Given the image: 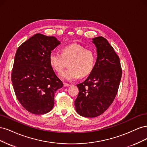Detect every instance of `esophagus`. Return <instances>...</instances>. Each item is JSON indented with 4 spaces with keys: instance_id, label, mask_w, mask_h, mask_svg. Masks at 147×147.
Here are the masks:
<instances>
[{
    "instance_id": "34e87169",
    "label": "esophagus",
    "mask_w": 147,
    "mask_h": 147,
    "mask_svg": "<svg viewBox=\"0 0 147 147\" xmlns=\"http://www.w3.org/2000/svg\"><path fill=\"white\" fill-rule=\"evenodd\" d=\"M70 86V84H69V83H64V87H68Z\"/></svg>"
}]
</instances>
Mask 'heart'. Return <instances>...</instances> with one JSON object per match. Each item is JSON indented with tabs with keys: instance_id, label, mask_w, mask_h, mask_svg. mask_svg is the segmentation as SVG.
Instances as JSON below:
<instances>
[{
	"instance_id": "heart-1",
	"label": "heart",
	"mask_w": 147,
	"mask_h": 147,
	"mask_svg": "<svg viewBox=\"0 0 147 147\" xmlns=\"http://www.w3.org/2000/svg\"><path fill=\"white\" fill-rule=\"evenodd\" d=\"M96 54L91 50L78 44L74 43L64 47L62 53L51 52L49 55V61L56 71L60 72L67 65L69 68L59 74V77L66 81H72L80 76L86 77L94 68L96 63Z\"/></svg>"
}]
</instances>
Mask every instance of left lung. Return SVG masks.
Listing matches in <instances>:
<instances>
[{
	"instance_id": "obj_1",
	"label": "left lung",
	"mask_w": 147,
	"mask_h": 147,
	"mask_svg": "<svg viewBox=\"0 0 147 147\" xmlns=\"http://www.w3.org/2000/svg\"><path fill=\"white\" fill-rule=\"evenodd\" d=\"M97 48V59L87 79L77 84L79 92L75 107L82 117L94 118L103 113L117 94L122 70L113 47L101 36L92 38Z\"/></svg>"
}]
</instances>
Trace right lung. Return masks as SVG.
Returning <instances> with one entry per match:
<instances>
[{
	"label": "right lung",
	"instance_id": "add662e5",
	"mask_svg": "<svg viewBox=\"0 0 147 147\" xmlns=\"http://www.w3.org/2000/svg\"><path fill=\"white\" fill-rule=\"evenodd\" d=\"M60 43L55 37L36 34L16 51L11 82L18 100L30 113L50 112L55 92L63 86L49 61L51 51Z\"/></svg>",
	"mask_w": 147,
	"mask_h": 147
}]
</instances>
